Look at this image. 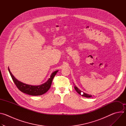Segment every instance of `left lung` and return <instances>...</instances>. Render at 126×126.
<instances>
[{"instance_id": "obj_1", "label": "left lung", "mask_w": 126, "mask_h": 126, "mask_svg": "<svg viewBox=\"0 0 126 126\" xmlns=\"http://www.w3.org/2000/svg\"><path fill=\"white\" fill-rule=\"evenodd\" d=\"M74 88L75 89V90L77 92V93L78 94H79L80 95H81L83 97H87V98H90V97H92V95H88V94H86L85 93H82L81 91L76 86H75Z\"/></svg>"}]
</instances>
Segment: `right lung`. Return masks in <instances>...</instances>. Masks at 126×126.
<instances>
[{"mask_svg":"<svg viewBox=\"0 0 126 126\" xmlns=\"http://www.w3.org/2000/svg\"><path fill=\"white\" fill-rule=\"evenodd\" d=\"M8 71L12 79V80L13 81L17 88L22 92L32 96L41 95L47 92L51 87L52 82L54 77H55V75L58 72V71H56L53 72V73L51 75L50 78L44 84L39 86H32L23 83L19 81L18 80H17L12 74L9 68Z\"/></svg>","mask_w":126,"mask_h":126,"instance_id":"1","label":"right lung"}]
</instances>
